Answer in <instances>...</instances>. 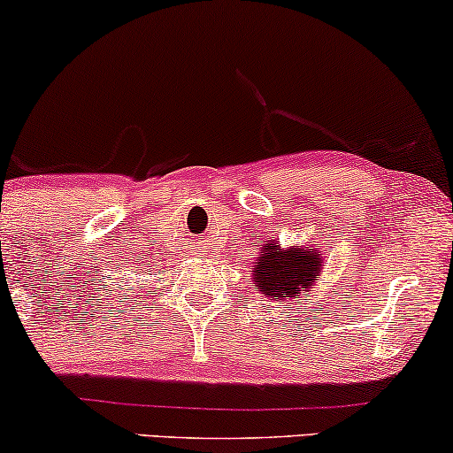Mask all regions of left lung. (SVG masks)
Segmentation results:
<instances>
[{
  "label": "left lung",
  "mask_w": 453,
  "mask_h": 453,
  "mask_svg": "<svg viewBox=\"0 0 453 453\" xmlns=\"http://www.w3.org/2000/svg\"><path fill=\"white\" fill-rule=\"evenodd\" d=\"M255 285L261 296L280 302V299L297 297V293L308 291L319 279L323 257L312 247L282 249L279 241L268 242L255 261Z\"/></svg>",
  "instance_id": "left-lung-1"
}]
</instances>
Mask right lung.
<instances>
[{"label":"right lung","mask_w":453,"mask_h":453,"mask_svg":"<svg viewBox=\"0 0 453 453\" xmlns=\"http://www.w3.org/2000/svg\"><path fill=\"white\" fill-rule=\"evenodd\" d=\"M128 291H130V287H128ZM119 296H122V293H119ZM124 299H130V297H124Z\"/></svg>","instance_id":"obj_1"}]
</instances>
